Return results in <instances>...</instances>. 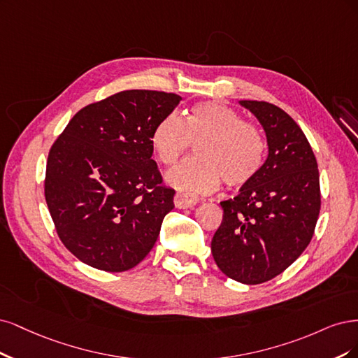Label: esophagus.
Returning <instances> with one entry per match:
<instances>
[{"label":"esophagus","instance_id":"obj_1","mask_svg":"<svg viewBox=\"0 0 358 358\" xmlns=\"http://www.w3.org/2000/svg\"><path fill=\"white\" fill-rule=\"evenodd\" d=\"M174 203L177 208H190V206L198 203V198L190 193H184V192H177Z\"/></svg>","mask_w":358,"mask_h":358}]
</instances>
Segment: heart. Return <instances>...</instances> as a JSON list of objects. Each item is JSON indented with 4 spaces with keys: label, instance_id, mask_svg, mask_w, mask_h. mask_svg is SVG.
I'll list each match as a JSON object with an SVG mask.
<instances>
[{
    "label": "heart",
    "instance_id": "b5f03b06",
    "mask_svg": "<svg viewBox=\"0 0 358 358\" xmlns=\"http://www.w3.org/2000/svg\"><path fill=\"white\" fill-rule=\"evenodd\" d=\"M194 145L196 157L168 172L172 187L193 192H214L224 180L229 187L245 186L255 180L264 162L266 143L255 123L222 102H196L178 119H160L150 134V145L160 164L176 165Z\"/></svg>",
    "mask_w": 358,
    "mask_h": 358
}]
</instances>
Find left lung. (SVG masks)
<instances>
[{
	"instance_id": "8db88e82",
	"label": "left lung",
	"mask_w": 358,
	"mask_h": 358,
	"mask_svg": "<svg viewBox=\"0 0 358 358\" xmlns=\"http://www.w3.org/2000/svg\"><path fill=\"white\" fill-rule=\"evenodd\" d=\"M262 123L269 155L257 177L220 202L223 220L211 241L220 271L242 284L284 272L313 239L321 208L315 155L299 124L273 103L241 101Z\"/></svg>"
}]
</instances>
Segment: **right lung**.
<instances>
[{
  "instance_id": "1",
  "label": "right lung",
  "mask_w": 358,
  "mask_h": 358,
  "mask_svg": "<svg viewBox=\"0 0 358 358\" xmlns=\"http://www.w3.org/2000/svg\"><path fill=\"white\" fill-rule=\"evenodd\" d=\"M180 99L119 92L76 113L52 144L45 202L62 244L89 266L123 272L153 248L176 190L162 184L150 134Z\"/></svg>"
}]
</instances>
